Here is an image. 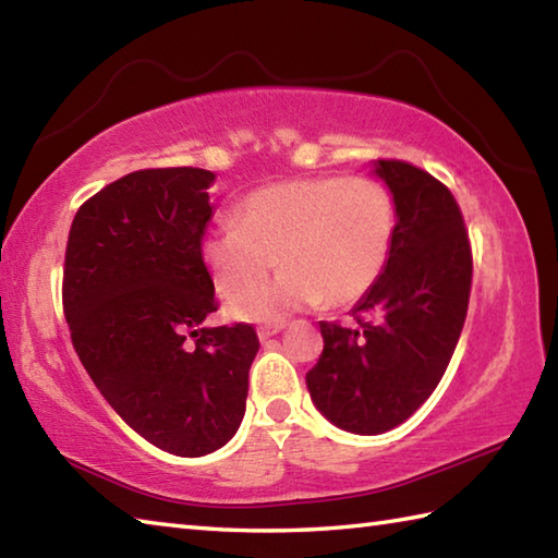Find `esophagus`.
Returning <instances> with one entry per match:
<instances>
[{
    "mask_svg": "<svg viewBox=\"0 0 558 558\" xmlns=\"http://www.w3.org/2000/svg\"><path fill=\"white\" fill-rule=\"evenodd\" d=\"M282 329H286V324H272V327H260L258 329V339L260 341H268L270 337H276V333H280Z\"/></svg>",
    "mask_w": 558,
    "mask_h": 558,
    "instance_id": "34e87169",
    "label": "esophagus"
}]
</instances>
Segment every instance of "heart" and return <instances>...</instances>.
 I'll list each match as a JSON object with an SVG mask.
<instances>
[{"instance_id":"b5f03b06","label":"heart","mask_w":558,"mask_h":558,"mask_svg":"<svg viewBox=\"0 0 558 558\" xmlns=\"http://www.w3.org/2000/svg\"><path fill=\"white\" fill-rule=\"evenodd\" d=\"M392 239L395 205L378 180H290L251 192L236 225L202 241V260L219 292H240L227 302L231 319L282 324L322 302H359L388 266ZM276 257L281 276L254 289Z\"/></svg>"}]
</instances>
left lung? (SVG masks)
<instances>
[{
    "mask_svg": "<svg viewBox=\"0 0 558 558\" xmlns=\"http://www.w3.org/2000/svg\"><path fill=\"white\" fill-rule=\"evenodd\" d=\"M395 205L392 251L353 314L359 327L319 322L324 351L307 390L333 427L385 434L429 398L459 343L471 292V246L451 192L402 160H373Z\"/></svg>",
    "mask_w": 558,
    "mask_h": 558,
    "instance_id": "8db88e82",
    "label": "left lung"
}]
</instances>
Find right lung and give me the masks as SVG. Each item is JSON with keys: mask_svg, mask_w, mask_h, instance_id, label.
Segmentation results:
<instances>
[{"mask_svg": "<svg viewBox=\"0 0 558 558\" xmlns=\"http://www.w3.org/2000/svg\"><path fill=\"white\" fill-rule=\"evenodd\" d=\"M215 180L156 168L111 182L77 209L63 272L70 337L97 390L146 441L187 459L234 437L258 353L248 324H202L217 310L202 260Z\"/></svg>", "mask_w": 558, "mask_h": 558, "instance_id": "1", "label": "right lung"}]
</instances>
